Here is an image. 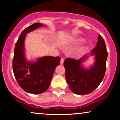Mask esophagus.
<instances>
[{
  "label": "esophagus",
  "mask_w": 120,
  "mask_h": 120,
  "mask_svg": "<svg viewBox=\"0 0 120 120\" xmlns=\"http://www.w3.org/2000/svg\"><path fill=\"white\" fill-rule=\"evenodd\" d=\"M64 58H63V57H61V60H60V64L63 65V64H64Z\"/></svg>",
  "instance_id": "obj_1"
}]
</instances>
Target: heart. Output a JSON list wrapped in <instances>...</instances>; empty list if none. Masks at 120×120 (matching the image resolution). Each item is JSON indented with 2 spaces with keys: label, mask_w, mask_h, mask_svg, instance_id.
Returning a JSON list of instances; mask_svg holds the SVG:
<instances>
[{
  "label": "heart",
  "mask_w": 120,
  "mask_h": 120,
  "mask_svg": "<svg viewBox=\"0 0 120 120\" xmlns=\"http://www.w3.org/2000/svg\"><path fill=\"white\" fill-rule=\"evenodd\" d=\"M79 40H80V41H82V39H79Z\"/></svg>",
  "instance_id": "obj_1"
}]
</instances>
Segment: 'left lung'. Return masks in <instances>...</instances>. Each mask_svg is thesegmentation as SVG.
<instances>
[{"label": "left lung", "instance_id": "1", "mask_svg": "<svg viewBox=\"0 0 120 120\" xmlns=\"http://www.w3.org/2000/svg\"><path fill=\"white\" fill-rule=\"evenodd\" d=\"M95 55V63L92 68L86 70L81 64L86 56L78 60L67 58L64 66L65 69V78L69 88L78 95L89 94L94 91L102 81L106 70V61L108 52L104 40L99 35L97 46L92 50Z\"/></svg>", "mask_w": 120, "mask_h": 120}]
</instances>
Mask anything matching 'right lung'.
Instances as JSON below:
<instances>
[{
	"label": "right lung",
	"instance_id": "right-lung-1",
	"mask_svg": "<svg viewBox=\"0 0 120 120\" xmlns=\"http://www.w3.org/2000/svg\"><path fill=\"white\" fill-rule=\"evenodd\" d=\"M42 26L34 23L22 31L15 45L12 62L13 73L19 85L25 91L33 94L47 90L55 68L60 63L59 56H45L34 63L26 61L24 51L26 34Z\"/></svg>",
	"mask_w": 120,
	"mask_h": 120
}]
</instances>
